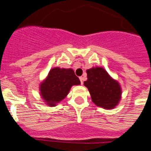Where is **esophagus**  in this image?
Returning a JSON list of instances; mask_svg holds the SVG:
<instances>
[{
  "label": "esophagus",
  "instance_id": "34e87169",
  "mask_svg": "<svg viewBox=\"0 0 151 151\" xmlns=\"http://www.w3.org/2000/svg\"><path fill=\"white\" fill-rule=\"evenodd\" d=\"M79 79H80V81H81V84H83V77H80V78H79Z\"/></svg>",
  "mask_w": 151,
  "mask_h": 151
}]
</instances>
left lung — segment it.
I'll use <instances>...</instances> for the list:
<instances>
[{"instance_id":"1","label":"left lung","mask_w":151,"mask_h":151,"mask_svg":"<svg viewBox=\"0 0 151 151\" xmlns=\"http://www.w3.org/2000/svg\"><path fill=\"white\" fill-rule=\"evenodd\" d=\"M87 81L83 84L88 88L91 100L99 107L113 109L119 104L122 88L116 81L102 68H93L86 70Z\"/></svg>"}]
</instances>
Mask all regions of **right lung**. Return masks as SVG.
Returning <instances> with one entry per match:
<instances>
[{
  "mask_svg": "<svg viewBox=\"0 0 151 151\" xmlns=\"http://www.w3.org/2000/svg\"><path fill=\"white\" fill-rule=\"evenodd\" d=\"M79 84L80 80L72 69L54 68L40 85L41 95L49 106L54 107L65 98L72 86Z\"/></svg>",
  "mask_w": 151,
  "mask_h": 151,
  "instance_id": "add662e5",
  "label": "right lung"
}]
</instances>
